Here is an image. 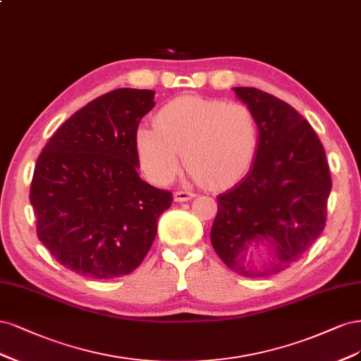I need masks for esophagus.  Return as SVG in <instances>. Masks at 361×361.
<instances>
[{"instance_id": "obj_1", "label": "esophagus", "mask_w": 361, "mask_h": 361, "mask_svg": "<svg viewBox=\"0 0 361 361\" xmlns=\"http://www.w3.org/2000/svg\"><path fill=\"white\" fill-rule=\"evenodd\" d=\"M192 197H195V193L188 192V190H177L176 193H173V200H176L177 202H185V201L192 200Z\"/></svg>"}]
</instances>
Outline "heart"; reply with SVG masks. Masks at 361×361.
Wrapping results in <instances>:
<instances>
[{"label": "heart", "mask_w": 361, "mask_h": 361, "mask_svg": "<svg viewBox=\"0 0 361 361\" xmlns=\"http://www.w3.org/2000/svg\"><path fill=\"white\" fill-rule=\"evenodd\" d=\"M153 126H139L133 145L139 165L156 184L176 178L183 151L193 178L225 188L252 169L261 145L257 115L240 102L180 96L154 114Z\"/></svg>", "instance_id": "1"}]
</instances>
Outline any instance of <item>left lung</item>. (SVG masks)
Here are the masks:
<instances>
[{
  "mask_svg": "<svg viewBox=\"0 0 361 361\" xmlns=\"http://www.w3.org/2000/svg\"><path fill=\"white\" fill-rule=\"evenodd\" d=\"M234 91L257 115L261 145L247 177L217 196L210 237L232 271L265 277L297 262L321 235L331 176L324 147L303 115L258 88Z\"/></svg>",
  "mask_w": 361,
  "mask_h": 361,
  "instance_id": "left-lung-1",
  "label": "left lung"
}]
</instances>
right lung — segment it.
<instances>
[{
    "label": "right lung",
    "instance_id": "add662e5",
    "mask_svg": "<svg viewBox=\"0 0 361 361\" xmlns=\"http://www.w3.org/2000/svg\"><path fill=\"white\" fill-rule=\"evenodd\" d=\"M154 91L118 88L64 121L40 153L30 188L36 231L64 269L99 279L130 274L157 234L172 193L137 173L133 135Z\"/></svg>",
    "mask_w": 361,
    "mask_h": 361
}]
</instances>
